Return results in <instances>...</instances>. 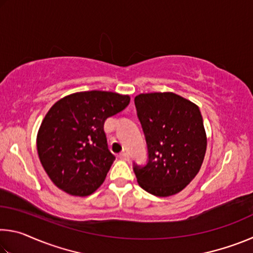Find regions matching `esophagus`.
I'll return each mask as SVG.
<instances>
[{
	"label": "esophagus",
	"mask_w": 253,
	"mask_h": 253,
	"mask_svg": "<svg viewBox=\"0 0 253 253\" xmlns=\"http://www.w3.org/2000/svg\"><path fill=\"white\" fill-rule=\"evenodd\" d=\"M119 158H121V160H123V161H128V160H129V155H128L126 152H123V153L119 154Z\"/></svg>",
	"instance_id": "obj_1"
}]
</instances>
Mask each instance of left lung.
<instances>
[{"mask_svg": "<svg viewBox=\"0 0 253 253\" xmlns=\"http://www.w3.org/2000/svg\"><path fill=\"white\" fill-rule=\"evenodd\" d=\"M137 116L147 144V162L134 163L139 186L166 198L181 192L202 166L207 134L199 107L173 92L135 97Z\"/></svg>", "mask_w": 253, "mask_h": 253, "instance_id": "8db88e82", "label": "left lung"}]
</instances>
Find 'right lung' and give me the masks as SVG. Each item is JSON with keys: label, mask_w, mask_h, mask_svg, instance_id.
<instances>
[{"label": "right lung", "mask_w": 253, "mask_h": 253, "mask_svg": "<svg viewBox=\"0 0 253 253\" xmlns=\"http://www.w3.org/2000/svg\"><path fill=\"white\" fill-rule=\"evenodd\" d=\"M129 101V96L91 90L63 97L51 107L38 131L37 148L55 186L87 196L101 185L116 158L108 149L105 121Z\"/></svg>", "instance_id": "right-lung-1"}]
</instances>
